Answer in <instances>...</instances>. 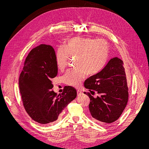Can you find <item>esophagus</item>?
<instances>
[{
    "mask_svg": "<svg viewBox=\"0 0 149 149\" xmlns=\"http://www.w3.org/2000/svg\"><path fill=\"white\" fill-rule=\"evenodd\" d=\"M82 94V92L80 90H77V95L80 96Z\"/></svg>",
    "mask_w": 149,
    "mask_h": 149,
    "instance_id": "esophagus-1",
    "label": "esophagus"
}]
</instances>
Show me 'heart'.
Listing matches in <instances>:
<instances>
[{"label": "heart", "instance_id": "b5f03b06", "mask_svg": "<svg viewBox=\"0 0 149 149\" xmlns=\"http://www.w3.org/2000/svg\"><path fill=\"white\" fill-rule=\"evenodd\" d=\"M109 56L107 42L100 39L74 37L68 40L65 47L57 48L56 61L58 68L63 70L66 68L70 57H75L76 69L69 70L63 76L65 83L78 87L84 79L86 74L93 75L102 69Z\"/></svg>", "mask_w": 149, "mask_h": 149}]
</instances>
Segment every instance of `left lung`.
I'll list each match as a JSON object with an SVG mask.
<instances>
[{
	"label": "left lung",
	"instance_id": "1",
	"mask_svg": "<svg viewBox=\"0 0 149 149\" xmlns=\"http://www.w3.org/2000/svg\"><path fill=\"white\" fill-rule=\"evenodd\" d=\"M84 87L92 95L95 91L100 95L94 98L88 93L90 98L89 109L93 120L112 123L118 119L129 97L126 73L120 58H111L100 71L86 80Z\"/></svg>",
	"mask_w": 149,
	"mask_h": 149
}]
</instances>
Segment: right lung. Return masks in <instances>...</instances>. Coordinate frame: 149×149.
I'll return each mask as SVG.
<instances>
[{
  "instance_id": "add662e5",
  "label": "right lung",
  "mask_w": 149,
  "mask_h": 149,
  "mask_svg": "<svg viewBox=\"0 0 149 149\" xmlns=\"http://www.w3.org/2000/svg\"><path fill=\"white\" fill-rule=\"evenodd\" d=\"M57 72L52 46L42 44L29 53L19 77V89L26 112L38 123L56 121L62 111L77 97V91L70 86H65L60 97L52 91L51 80Z\"/></svg>"
}]
</instances>
